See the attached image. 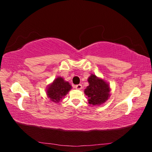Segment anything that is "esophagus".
<instances>
[{"instance_id": "obj_1", "label": "esophagus", "mask_w": 152, "mask_h": 152, "mask_svg": "<svg viewBox=\"0 0 152 152\" xmlns=\"http://www.w3.org/2000/svg\"><path fill=\"white\" fill-rule=\"evenodd\" d=\"M75 88L77 89V90H80V89H82V84H77V85H76L75 86Z\"/></svg>"}]
</instances>
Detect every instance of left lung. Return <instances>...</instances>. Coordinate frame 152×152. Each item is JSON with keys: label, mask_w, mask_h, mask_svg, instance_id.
I'll return each instance as SVG.
<instances>
[{"label": "left lung", "mask_w": 152, "mask_h": 152, "mask_svg": "<svg viewBox=\"0 0 152 152\" xmlns=\"http://www.w3.org/2000/svg\"><path fill=\"white\" fill-rule=\"evenodd\" d=\"M88 81L89 86L84 90L86 96H88V102L92 105H99L107 101L109 96V86L103 80L92 74Z\"/></svg>", "instance_id": "1"}]
</instances>
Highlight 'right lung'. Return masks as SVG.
<instances>
[{
    "instance_id": "obj_1",
    "label": "right lung",
    "mask_w": 152,
    "mask_h": 152,
    "mask_svg": "<svg viewBox=\"0 0 152 152\" xmlns=\"http://www.w3.org/2000/svg\"><path fill=\"white\" fill-rule=\"evenodd\" d=\"M69 82H65L62 78H56L47 90L48 96L53 102H58L60 101L71 89Z\"/></svg>"
}]
</instances>
